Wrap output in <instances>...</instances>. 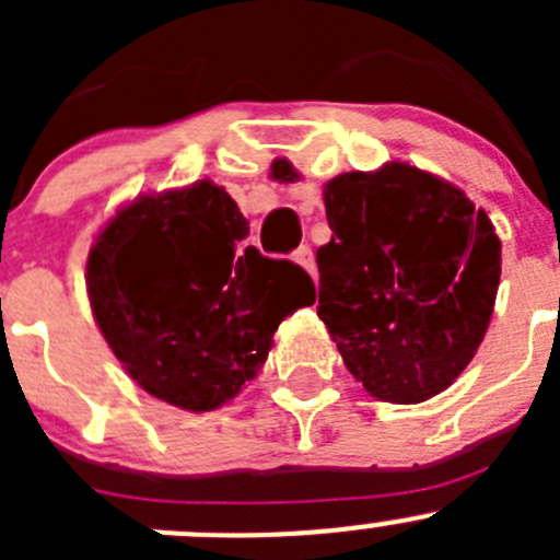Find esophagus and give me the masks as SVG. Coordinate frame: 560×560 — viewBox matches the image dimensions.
<instances>
[{"label":"esophagus","instance_id":"esophagus-1","mask_svg":"<svg viewBox=\"0 0 560 560\" xmlns=\"http://www.w3.org/2000/svg\"><path fill=\"white\" fill-rule=\"evenodd\" d=\"M292 259H295V262L301 265V268H306L308 273L316 276V262H314V252H312V246L303 244L301 248H295V254H292Z\"/></svg>","mask_w":560,"mask_h":560}]
</instances>
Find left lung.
Wrapping results in <instances>:
<instances>
[{
  "instance_id": "8db88e82",
  "label": "left lung",
  "mask_w": 560,
  "mask_h": 560,
  "mask_svg": "<svg viewBox=\"0 0 560 560\" xmlns=\"http://www.w3.org/2000/svg\"><path fill=\"white\" fill-rule=\"evenodd\" d=\"M276 180L298 178L287 160ZM319 306L349 374L374 398L420 404L471 363L493 314L501 241L460 189L404 162L325 186Z\"/></svg>"
}]
</instances>
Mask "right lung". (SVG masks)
<instances>
[{"instance_id": "1", "label": "right lung", "mask_w": 560, "mask_h": 560, "mask_svg": "<svg viewBox=\"0 0 560 560\" xmlns=\"http://www.w3.org/2000/svg\"><path fill=\"white\" fill-rule=\"evenodd\" d=\"M248 222L211 180L121 208L89 252L86 284L107 347L145 393L211 411L257 376L281 319L314 281L246 246Z\"/></svg>"}]
</instances>
